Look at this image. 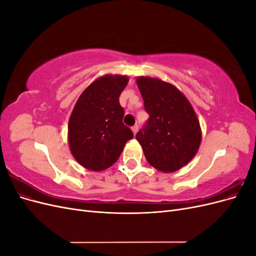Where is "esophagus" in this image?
<instances>
[{
  "label": "esophagus",
  "mask_w": 256,
  "mask_h": 256,
  "mask_svg": "<svg viewBox=\"0 0 256 256\" xmlns=\"http://www.w3.org/2000/svg\"><path fill=\"white\" fill-rule=\"evenodd\" d=\"M131 129H132V132H134V134H136L138 132V125H134L132 128H131Z\"/></svg>",
  "instance_id": "34e87169"
}]
</instances>
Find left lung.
Masks as SVG:
<instances>
[{"instance_id": "left-lung-1", "label": "left lung", "mask_w": 256, "mask_h": 256, "mask_svg": "<svg viewBox=\"0 0 256 256\" xmlns=\"http://www.w3.org/2000/svg\"><path fill=\"white\" fill-rule=\"evenodd\" d=\"M150 118L136 134L148 164L161 172L180 170L200 144V122L188 99L174 85L159 79L136 80Z\"/></svg>"}]
</instances>
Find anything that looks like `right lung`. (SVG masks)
Instances as JSON below:
<instances>
[{
	"label": "right lung",
	"instance_id": "obj_1",
	"mask_svg": "<svg viewBox=\"0 0 256 256\" xmlns=\"http://www.w3.org/2000/svg\"><path fill=\"white\" fill-rule=\"evenodd\" d=\"M128 76L106 74L86 88L69 118L68 142L74 159L90 171H102L118 159L134 132L124 125L120 95Z\"/></svg>",
	"mask_w": 256,
	"mask_h": 256
}]
</instances>
